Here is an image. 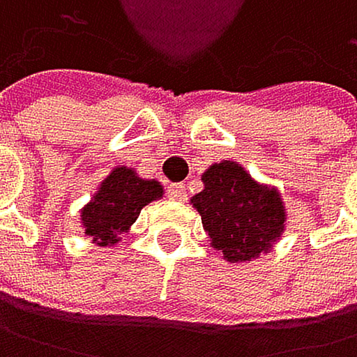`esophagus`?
<instances>
[{"label": "esophagus", "mask_w": 357, "mask_h": 357, "mask_svg": "<svg viewBox=\"0 0 357 357\" xmlns=\"http://www.w3.org/2000/svg\"><path fill=\"white\" fill-rule=\"evenodd\" d=\"M167 195L175 202H184L186 199V186L184 184H169L167 186Z\"/></svg>", "instance_id": "obj_1"}]
</instances>
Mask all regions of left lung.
Returning a JSON list of instances; mask_svg holds the SVG:
<instances>
[{"mask_svg": "<svg viewBox=\"0 0 357 357\" xmlns=\"http://www.w3.org/2000/svg\"><path fill=\"white\" fill-rule=\"evenodd\" d=\"M204 188L190 197L202 215L211 248L228 263H248L268 255L287 226L279 188L263 184L239 162L222 160L202 173Z\"/></svg>", "mask_w": 357, "mask_h": 357, "instance_id": "obj_1", "label": "left lung"}]
</instances>
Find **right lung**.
Masks as SVG:
<instances>
[{
    "label": "right lung",
    "instance_id": "right-lung-1",
    "mask_svg": "<svg viewBox=\"0 0 357 357\" xmlns=\"http://www.w3.org/2000/svg\"><path fill=\"white\" fill-rule=\"evenodd\" d=\"M162 195L164 188L158 180H146L135 169L120 164L109 171L81 208V228L94 245H118L144 206L162 199Z\"/></svg>",
    "mask_w": 357,
    "mask_h": 357
}]
</instances>
